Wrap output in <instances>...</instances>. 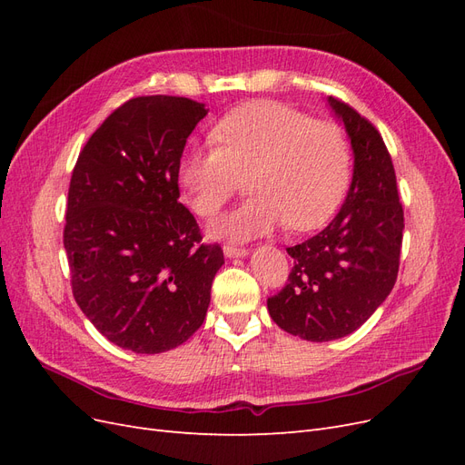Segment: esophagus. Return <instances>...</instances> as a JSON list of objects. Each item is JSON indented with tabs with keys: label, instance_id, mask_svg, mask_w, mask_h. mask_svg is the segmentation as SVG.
<instances>
[{
	"label": "esophagus",
	"instance_id": "esophagus-1",
	"mask_svg": "<svg viewBox=\"0 0 465 465\" xmlns=\"http://www.w3.org/2000/svg\"><path fill=\"white\" fill-rule=\"evenodd\" d=\"M223 252H224V256H227V258H244V256H248L246 248L234 246V244H224Z\"/></svg>",
	"mask_w": 465,
	"mask_h": 465
}]
</instances>
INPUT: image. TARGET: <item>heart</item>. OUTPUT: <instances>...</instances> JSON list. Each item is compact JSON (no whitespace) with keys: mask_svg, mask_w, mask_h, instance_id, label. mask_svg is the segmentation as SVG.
<instances>
[{"mask_svg":"<svg viewBox=\"0 0 465 465\" xmlns=\"http://www.w3.org/2000/svg\"><path fill=\"white\" fill-rule=\"evenodd\" d=\"M217 145L188 151L178 164L193 213L211 219L248 176L250 198L211 224V234L252 241L287 224L312 231L340 205L349 184L351 147L333 122L277 101L236 106L213 128Z\"/></svg>","mask_w":465,"mask_h":465,"instance_id":"b5f03b06","label":"heart"}]
</instances>
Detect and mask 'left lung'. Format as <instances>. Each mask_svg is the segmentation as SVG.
I'll use <instances>...</instances> for the list:
<instances>
[{
	"label": "left lung",
	"mask_w": 465,
	"mask_h": 465,
	"mask_svg": "<svg viewBox=\"0 0 465 465\" xmlns=\"http://www.w3.org/2000/svg\"><path fill=\"white\" fill-rule=\"evenodd\" d=\"M328 103L353 149V180L340 213L326 229L287 248L294 260L287 285L267 299L281 330L306 341L353 333L396 285L403 207L382 135L340 98Z\"/></svg>",
	"instance_id": "8db88e82"
}]
</instances>
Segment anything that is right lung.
<instances>
[{"label":"right lung","mask_w":465,"mask_h":465,"mask_svg":"<svg viewBox=\"0 0 465 465\" xmlns=\"http://www.w3.org/2000/svg\"><path fill=\"white\" fill-rule=\"evenodd\" d=\"M205 104L135 96L79 153L67 192L64 248L75 302L108 341L164 353L198 331L224 263L178 202V164Z\"/></svg>","instance_id":"1"}]
</instances>
